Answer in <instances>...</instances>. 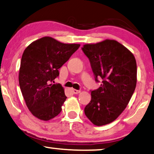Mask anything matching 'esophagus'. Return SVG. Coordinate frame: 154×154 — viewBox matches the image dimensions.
Masks as SVG:
<instances>
[{"label":"esophagus","mask_w":154,"mask_h":154,"mask_svg":"<svg viewBox=\"0 0 154 154\" xmlns=\"http://www.w3.org/2000/svg\"><path fill=\"white\" fill-rule=\"evenodd\" d=\"M72 93L73 94H79V92H80V91H79V90H77V89H72Z\"/></svg>","instance_id":"1"}]
</instances>
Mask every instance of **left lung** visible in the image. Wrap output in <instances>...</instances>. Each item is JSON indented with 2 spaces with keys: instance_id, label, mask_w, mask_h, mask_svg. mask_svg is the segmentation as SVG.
<instances>
[{
  "instance_id": "1",
  "label": "left lung",
  "mask_w": 154,
  "mask_h": 154,
  "mask_svg": "<svg viewBox=\"0 0 154 154\" xmlns=\"http://www.w3.org/2000/svg\"><path fill=\"white\" fill-rule=\"evenodd\" d=\"M98 89L91 91V100L85 108L86 116L101 126L114 121L125 109L137 85V63L134 55L123 45L106 39L84 45Z\"/></svg>"
}]
</instances>
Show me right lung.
Listing matches in <instances>:
<instances>
[{
    "label": "right lung",
    "instance_id": "add662e5",
    "mask_svg": "<svg viewBox=\"0 0 154 154\" xmlns=\"http://www.w3.org/2000/svg\"><path fill=\"white\" fill-rule=\"evenodd\" d=\"M79 46L45 36L24 50L20 63V87L26 106L37 118L47 121L62 110L67 98L64 89L60 84L49 83L58 77V69Z\"/></svg>",
    "mask_w": 154,
    "mask_h": 154
}]
</instances>
